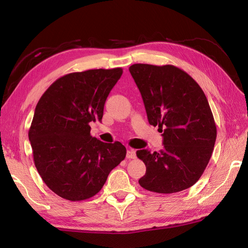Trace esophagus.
Returning <instances> with one entry per match:
<instances>
[{
	"label": "esophagus",
	"instance_id": "obj_1",
	"mask_svg": "<svg viewBox=\"0 0 248 248\" xmlns=\"http://www.w3.org/2000/svg\"><path fill=\"white\" fill-rule=\"evenodd\" d=\"M135 157H136V152H135V150L129 149V150L127 151V159L131 160V159H135Z\"/></svg>",
	"mask_w": 248,
	"mask_h": 248
}]
</instances>
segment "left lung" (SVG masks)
Here are the masks:
<instances>
[{
    "label": "left lung",
    "instance_id": "left-lung-1",
    "mask_svg": "<svg viewBox=\"0 0 248 248\" xmlns=\"http://www.w3.org/2000/svg\"><path fill=\"white\" fill-rule=\"evenodd\" d=\"M145 104L149 124L163 132L164 148L136 151L147 191L171 194L191 187L212 155L217 125L204 93L186 71L172 65L134 64L129 68Z\"/></svg>",
    "mask_w": 248,
    "mask_h": 248
}]
</instances>
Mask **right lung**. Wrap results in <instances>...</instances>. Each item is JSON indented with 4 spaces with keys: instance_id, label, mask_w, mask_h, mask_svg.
Masks as SVG:
<instances>
[{
    "instance_id": "1",
    "label": "right lung",
    "mask_w": 248,
    "mask_h": 248,
    "mask_svg": "<svg viewBox=\"0 0 248 248\" xmlns=\"http://www.w3.org/2000/svg\"><path fill=\"white\" fill-rule=\"evenodd\" d=\"M121 68L72 72L52 84L36 105L29 140L41 179L60 197L80 202L94 196L110 170L125 157V147L93 138Z\"/></svg>"
}]
</instances>
